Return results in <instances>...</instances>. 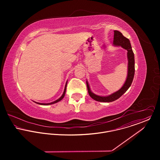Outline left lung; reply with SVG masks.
<instances>
[{
	"mask_svg": "<svg viewBox=\"0 0 160 160\" xmlns=\"http://www.w3.org/2000/svg\"><path fill=\"white\" fill-rule=\"evenodd\" d=\"M113 45L114 46H121L123 48L127 50L128 53V76L126 80L122 86V87L117 92H114L113 93L106 96L102 97L94 94L91 91L89 85L86 81L87 88L88 90V93L90 97L93 100L100 102H112L114 100L118 99L120 97H121L128 89L130 88L134 76L135 72V60H134V54L132 50V47L131 46V43L129 40L125 38L122 34L117 31H114V38H113Z\"/></svg>",
	"mask_w": 160,
	"mask_h": 160,
	"instance_id": "1",
	"label": "left lung"
}]
</instances>
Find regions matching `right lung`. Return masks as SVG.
<instances>
[{
	"label": "right lung",
	"instance_id": "obj_1",
	"mask_svg": "<svg viewBox=\"0 0 160 160\" xmlns=\"http://www.w3.org/2000/svg\"><path fill=\"white\" fill-rule=\"evenodd\" d=\"M67 83H66V85H65V90H64L63 95L61 96V97H60V98H59L58 99H57V100H55V101H54V102H51V103H38V102H35V103H38V104H39V105H52V104H53V103H57V102H60V100H62L63 98V97H64V96H65V95L66 89H67Z\"/></svg>",
	"mask_w": 160,
	"mask_h": 160
}]
</instances>
